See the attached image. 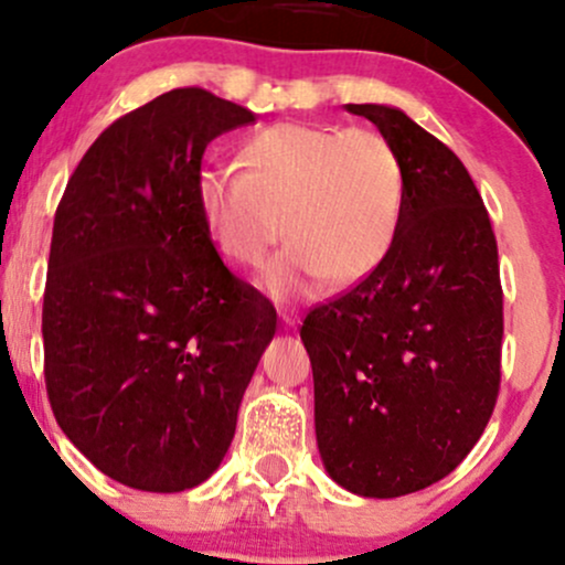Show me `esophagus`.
<instances>
[{"label":"esophagus","mask_w":565,"mask_h":565,"mask_svg":"<svg viewBox=\"0 0 565 565\" xmlns=\"http://www.w3.org/2000/svg\"><path fill=\"white\" fill-rule=\"evenodd\" d=\"M277 315H280V322L285 324V328H296V324H298V315H296V311H290V309H280V311H277Z\"/></svg>","instance_id":"obj_1"}]
</instances>
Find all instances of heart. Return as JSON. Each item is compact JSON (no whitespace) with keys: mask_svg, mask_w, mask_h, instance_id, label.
<instances>
[{"mask_svg":"<svg viewBox=\"0 0 565 565\" xmlns=\"http://www.w3.org/2000/svg\"><path fill=\"white\" fill-rule=\"evenodd\" d=\"M241 163L203 169L198 205L211 241L241 267H258L285 230L288 245L262 275L269 296H311L330 277L356 282L386 258L404 179L383 135L275 124L245 139Z\"/></svg>","mask_w":565,"mask_h":565,"instance_id":"b5f03b06","label":"heart"}]
</instances>
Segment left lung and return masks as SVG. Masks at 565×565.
<instances>
[{
	"mask_svg": "<svg viewBox=\"0 0 565 565\" xmlns=\"http://www.w3.org/2000/svg\"><path fill=\"white\" fill-rule=\"evenodd\" d=\"M402 166L386 258L303 320L322 466L351 494L391 500L466 460L500 391L497 241L473 179L447 145L391 105H347Z\"/></svg>",
	"mask_w": 565,
	"mask_h": 565,
	"instance_id": "left-lung-1",
	"label": "left lung"
}]
</instances>
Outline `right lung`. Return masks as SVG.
Segmentation results:
<instances>
[{"instance_id":"right-lung-1","label":"right lung","mask_w":565,"mask_h":565,"mask_svg":"<svg viewBox=\"0 0 565 565\" xmlns=\"http://www.w3.org/2000/svg\"><path fill=\"white\" fill-rule=\"evenodd\" d=\"M256 113L171 89L95 139L68 179L44 288V377L57 426L142 492L222 466L277 315L218 258L198 205L211 139Z\"/></svg>"}]
</instances>
